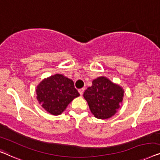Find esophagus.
Listing matches in <instances>:
<instances>
[{
	"mask_svg": "<svg viewBox=\"0 0 160 160\" xmlns=\"http://www.w3.org/2000/svg\"><path fill=\"white\" fill-rule=\"evenodd\" d=\"M84 88H82V89H78V92H79V94H81V95H82V94H84Z\"/></svg>",
	"mask_w": 160,
	"mask_h": 160,
	"instance_id": "obj_1",
	"label": "esophagus"
}]
</instances>
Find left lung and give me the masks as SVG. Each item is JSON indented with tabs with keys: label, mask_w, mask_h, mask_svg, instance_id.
<instances>
[{
	"label": "left lung",
	"mask_w": 160,
	"mask_h": 160,
	"mask_svg": "<svg viewBox=\"0 0 160 160\" xmlns=\"http://www.w3.org/2000/svg\"><path fill=\"white\" fill-rule=\"evenodd\" d=\"M124 90L105 76L92 82V86L84 93L92 114L99 119H108L114 115L120 108Z\"/></svg>",
	"instance_id": "obj_1"
}]
</instances>
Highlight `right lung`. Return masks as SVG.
Listing matches in <instances>:
<instances>
[{"instance_id": "1", "label": "right lung", "mask_w": 160, "mask_h": 160, "mask_svg": "<svg viewBox=\"0 0 160 160\" xmlns=\"http://www.w3.org/2000/svg\"><path fill=\"white\" fill-rule=\"evenodd\" d=\"M36 92L39 103L53 115H61L68 104L80 95L73 81L58 73L42 81Z\"/></svg>"}]
</instances>
